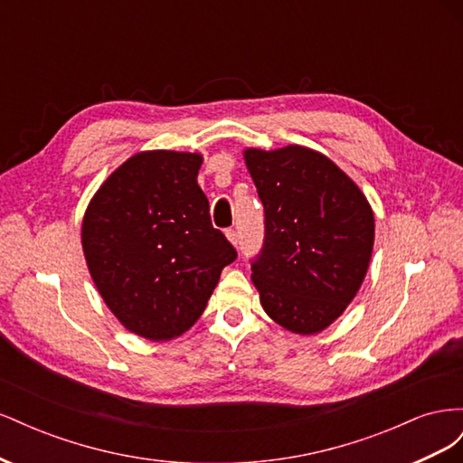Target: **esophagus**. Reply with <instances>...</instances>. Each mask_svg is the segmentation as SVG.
I'll use <instances>...</instances> for the list:
<instances>
[{
    "instance_id": "esophagus-1",
    "label": "esophagus",
    "mask_w": 463,
    "mask_h": 463,
    "mask_svg": "<svg viewBox=\"0 0 463 463\" xmlns=\"http://www.w3.org/2000/svg\"><path fill=\"white\" fill-rule=\"evenodd\" d=\"M226 237L228 240L233 243V245H237L240 243V233H237L233 228H230V230H226Z\"/></svg>"
}]
</instances>
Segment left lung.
<instances>
[{
	"instance_id": "obj_1",
	"label": "left lung",
	"mask_w": 463,
	"mask_h": 463,
	"mask_svg": "<svg viewBox=\"0 0 463 463\" xmlns=\"http://www.w3.org/2000/svg\"><path fill=\"white\" fill-rule=\"evenodd\" d=\"M264 206V243L250 260L260 305L296 334L338 318L367 274L374 216L338 165L305 146L245 150Z\"/></svg>"
}]
</instances>
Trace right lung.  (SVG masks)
I'll list each match as a JSON object with an SVG mask.
<instances>
[{
  "label": "right lung",
  "mask_w": 463,
  "mask_h": 463,
  "mask_svg": "<svg viewBox=\"0 0 463 463\" xmlns=\"http://www.w3.org/2000/svg\"><path fill=\"white\" fill-rule=\"evenodd\" d=\"M191 152L135 154L111 174L82 220L94 284L121 325L160 342L203 315L237 250L210 220Z\"/></svg>",
  "instance_id": "obj_1"
}]
</instances>
